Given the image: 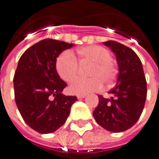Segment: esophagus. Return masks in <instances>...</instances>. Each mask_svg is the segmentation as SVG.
<instances>
[{
  "instance_id": "esophagus-1",
  "label": "esophagus",
  "mask_w": 159,
  "mask_h": 159,
  "mask_svg": "<svg viewBox=\"0 0 159 159\" xmlns=\"http://www.w3.org/2000/svg\"><path fill=\"white\" fill-rule=\"evenodd\" d=\"M86 97V95H77V98H79V99H81V98H84Z\"/></svg>"
}]
</instances>
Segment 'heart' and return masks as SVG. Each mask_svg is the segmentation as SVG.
Here are the masks:
<instances>
[{
	"instance_id": "obj_1",
	"label": "heart",
	"mask_w": 159,
	"mask_h": 159,
	"mask_svg": "<svg viewBox=\"0 0 159 159\" xmlns=\"http://www.w3.org/2000/svg\"><path fill=\"white\" fill-rule=\"evenodd\" d=\"M80 65L91 64L88 71L90 79H78L79 64L74 55L69 51L62 52L56 60V70L61 80L71 82L69 90L72 94L85 95L101 89L103 83L110 85L115 80L117 70L112 63L110 52L99 45L85 46L77 51Z\"/></svg>"
}]
</instances>
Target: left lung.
<instances>
[{
    "label": "left lung",
    "mask_w": 159,
    "mask_h": 159,
    "mask_svg": "<svg viewBox=\"0 0 159 159\" xmlns=\"http://www.w3.org/2000/svg\"><path fill=\"white\" fill-rule=\"evenodd\" d=\"M104 44L116 55L119 74L110 98L98 96V105L93 112L97 123L107 131L122 132L139 120L147 98V81L141 61L131 48L115 41Z\"/></svg>",
    "instance_id": "obj_1"
}]
</instances>
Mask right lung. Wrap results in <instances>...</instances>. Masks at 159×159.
<instances>
[{
    "instance_id": "add662e5",
    "label": "right lung",
    "mask_w": 159,
    "mask_h": 159,
    "mask_svg": "<svg viewBox=\"0 0 159 159\" xmlns=\"http://www.w3.org/2000/svg\"><path fill=\"white\" fill-rule=\"evenodd\" d=\"M72 46L47 38L29 47L19 61L13 79L15 101L23 120L39 133L59 129L77 101L61 93L67 84L55 66L60 53Z\"/></svg>"
}]
</instances>
